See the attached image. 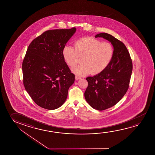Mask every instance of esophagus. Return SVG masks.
<instances>
[{"label":"esophagus","instance_id":"1","mask_svg":"<svg viewBox=\"0 0 155 155\" xmlns=\"http://www.w3.org/2000/svg\"><path fill=\"white\" fill-rule=\"evenodd\" d=\"M75 78H76V80H78L79 79L81 78V77L80 76H75Z\"/></svg>","mask_w":155,"mask_h":155}]
</instances>
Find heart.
<instances>
[{
    "mask_svg": "<svg viewBox=\"0 0 155 155\" xmlns=\"http://www.w3.org/2000/svg\"><path fill=\"white\" fill-rule=\"evenodd\" d=\"M73 46L66 45L63 50L65 61L69 66L76 65L81 58V64L72 70L78 76L102 72L111 63L114 54L113 46L96 38L84 37L77 40Z\"/></svg>",
    "mask_w": 155,
    "mask_h": 155,
    "instance_id": "heart-1",
    "label": "heart"
}]
</instances>
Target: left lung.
Listing matches in <instances>:
<instances>
[{"mask_svg": "<svg viewBox=\"0 0 155 155\" xmlns=\"http://www.w3.org/2000/svg\"><path fill=\"white\" fill-rule=\"evenodd\" d=\"M111 42L114 54L111 63L104 71L86 79L88 86L84 93L86 102L94 109L102 111L117 104L129 87L132 71V61L124 44L107 33H99Z\"/></svg>", "mask_w": 155, "mask_h": 155, "instance_id": "obj_1", "label": "left lung"}]
</instances>
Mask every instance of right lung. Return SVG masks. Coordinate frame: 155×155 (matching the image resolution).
Here are the masks:
<instances>
[{"mask_svg": "<svg viewBox=\"0 0 155 155\" xmlns=\"http://www.w3.org/2000/svg\"><path fill=\"white\" fill-rule=\"evenodd\" d=\"M76 28L46 31L28 46L22 64L23 84L38 106L58 108L65 102L75 76L64 61L63 50Z\"/></svg>", "mask_w": 155, "mask_h": 155, "instance_id": "right-lung-1", "label": "right lung"}]
</instances>
